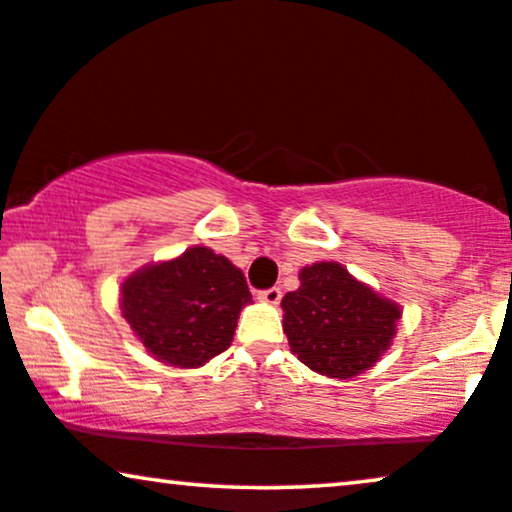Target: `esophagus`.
I'll return each instance as SVG.
<instances>
[{
  "label": "esophagus",
  "mask_w": 512,
  "mask_h": 512,
  "mask_svg": "<svg viewBox=\"0 0 512 512\" xmlns=\"http://www.w3.org/2000/svg\"><path fill=\"white\" fill-rule=\"evenodd\" d=\"M281 297H283L281 288H269V290L257 292V299H262V302H267V304H278L281 302Z\"/></svg>",
  "instance_id": "34e87169"
}]
</instances>
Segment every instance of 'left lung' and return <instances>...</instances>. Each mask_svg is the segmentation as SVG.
Masks as SVG:
<instances>
[{"label":"left lung","instance_id":"obj_1","mask_svg":"<svg viewBox=\"0 0 512 512\" xmlns=\"http://www.w3.org/2000/svg\"><path fill=\"white\" fill-rule=\"evenodd\" d=\"M299 288L281 299L283 332L295 356L313 372L349 379L370 370L395 337L403 311L339 262L299 271Z\"/></svg>","mask_w":512,"mask_h":512}]
</instances>
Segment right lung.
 I'll list each match as a JSON object with an SVG mask.
<instances>
[{
	"instance_id": "1",
	"label": "right lung",
	"mask_w": 512,
	"mask_h": 512,
	"mask_svg": "<svg viewBox=\"0 0 512 512\" xmlns=\"http://www.w3.org/2000/svg\"><path fill=\"white\" fill-rule=\"evenodd\" d=\"M252 295L241 269L194 245L121 283V313L147 353L170 367H201L227 351Z\"/></svg>"
}]
</instances>
